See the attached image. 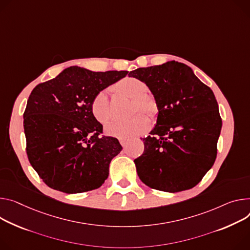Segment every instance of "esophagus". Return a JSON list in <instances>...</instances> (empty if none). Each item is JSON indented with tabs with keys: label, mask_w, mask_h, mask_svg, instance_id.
<instances>
[{
	"label": "esophagus",
	"mask_w": 250,
	"mask_h": 250,
	"mask_svg": "<svg viewBox=\"0 0 250 250\" xmlns=\"http://www.w3.org/2000/svg\"><path fill=\"white\" fill-rule=\"evenodd\" d=\"M120 143H121V145L123 146H125V145H126V143H127V140H125V139H122V140H120Z\"/></svg>",
	"instance_id": "obj_1"
}]
</instances>
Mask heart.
Returning <instances> with one entry per match:
<instances>
[{
  "mask_svg": "<svg viewBox=\"0 0 250 250\" xmlns=\"http://www.w3.org/2000/svg\"><path fill=\"white\" fill-rule=\"evenodd\" d=\"M147 84L142 80L127 77L113 84L112 90L117 95L133 100V112L142 110L151 119L158 115V103L153 95L146 93ZM93 117L102 125H106L112 118L109 100L104 90L96 94L90 102ZM150 127L149 120L144 115H138L127 122H116L105 127L106 134L118 139H130L146 132Z\"/></svg>",
  "mask_w": 250,
  "mask_h": 250,
  "instance_id": "obj_1",
  "label": "heart"
}]
</instances>
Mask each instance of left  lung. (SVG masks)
<instances>
[{
  "instance_id": "1",
  "label": "left lung",
  "mask_w": 250,
  "mask_h": 250,
  "mask_svg": "<svg viewBox=\"0 0 250 250\" xmlns=\"http://www.w3.org/2000/svg\"><path fill=\"white\" fill-rule=\"evenodd\" d=\"M145 82L158 103L156 125L134 160L147 187L178 192L195 187L213 166L221 130L218 104L210 87L189 66L175 61L128 74Z\"/></svg>"
}]
</instances>
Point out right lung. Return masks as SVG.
<instances>
[{
	"instance_id": "add662e5",
	"label": "right lung",
	"mask_w": 250,
	"mask_h": 250,
	"mask_svg": "<svg viewBox=\"0 0 250 250\" xmlns=\"http://www.w3.org/2000/svg\"><path fill=\"white\" fill-rule=\"evenodd\" d=\"M127 73L75 65L33 89L24 112L26 150L48 187L80 193L104 183L111 160L123 147L116 138L100 137L103 125L93 117L90 102Z\"/></svg>"
}]
</instances>
